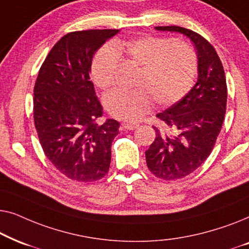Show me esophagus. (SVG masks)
I'll list each match as a JSON object with an SVG mask.
<instances>
[{"label": "esophagus", "instance_id": "obj_1", "mask_svg": "<svg viewBox=\"0 0 249 249\" xmlns=\"http://www.w3.org/2000/svg\"><path fill=\"white\" fill-rule=\"evenodd\" d=\"M121 125L124 130H135L139 127L138 124H129V122H124Z\"/></svg>", "mask_w": 249, "mask_h": 249}]
</instances>
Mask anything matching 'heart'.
<instances>
[{
    "mask_svg": "<svg viewBox=\"0 0 249 249\" xmlns=\"http://www.w3.org/2000/svg\"><path fill=\"white\" fill-rule=\"evenodd\" d=\"M120 57L142 67L132 90L114 89L105 95L104 105L112 117L136 121L151 111L154 100L161 107L179 102L193 87L197 57L188 44L155 36L117 39L98 50L91 63V78L101 89L114 83Z\"/></svg>",
    "mask_w": 249,
    "mask_h": 249,
    "instance_id": "obj_1",
    "label": "heart"
}]
</instances>
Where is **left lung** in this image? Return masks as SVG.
Here are the masks:
<instances>
[{
  "instance_id": "left-lung-1",
  "label": "left lung",
  "mask_w": 249,
  "mask_h": 249,
  "mask_svg": "<svg viewBox=\"0 0 249 249\" xmlns=\"http://www.w3.org/2000/svg\"><path fill=\"white\" fill-rule=\"evenodd\" d=\"M155 29L183 34L195 45L198 59L195 86L179 102L156 114L163 125L153 127L155 141L145 152L153 175L177 180L195 171L212 152L226 114L227 81L216 51L203 36L178 26Z\"/></svg>"
}]
</instances>
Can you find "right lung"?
<instances>
[{"instance_id":"1","label":"right lung","mask_w":249,"mask_h":249,"mask_svg":"<svg viewBox=\"0 0 249 249\" xmlns=\"http://www.w3.org/2000/svg\"><path fill=\"white\" fill-rule=\"evenodd\" d=\"M119 29L64 35L47 54L34 87V122L50 162L68 178L96 181L108 172L120 124H98L103 107L89 72L96 51Z\"/></svg>"}]
</instances>
